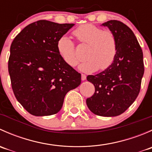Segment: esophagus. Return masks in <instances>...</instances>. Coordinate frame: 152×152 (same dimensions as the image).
Returning <instances> with one entry per match:
<instances>
[{
  "mask_svg": "<svg viewBox=\"0 0 152 152\" xmlns=\"http://www.w3.org/2000/svg\"><path fill=\"white\" fill-rule=\"evenodd\" d=\"M86 77H87V76H86L85 74H82V81L86 80Z\"/></svg>",
  "mask_w": 152,
  "mask_h": 152,
  "instance_id": "esophagus-1",
  "label": "esophagus"
}]
</instances>
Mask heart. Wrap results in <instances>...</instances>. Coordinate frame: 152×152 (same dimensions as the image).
Wrapping results in <instances>:
<instances>
[{"instance_id":"obj_1","label":"heart","mask_w":152,"mask_h":152,"mask_svg":"<svg viewBox=\"0 0 152 152\" xmlns=\"http://www.w3.org/2000/svg\"><path fill=\"white\" fill-rule=\"evenodd\" d=\"M73 35L82 44L88 45L85 58L79 69L85 73H92L99 69L104 70L111 66L118 51L115 35L110 30H104L90 23L84 24L73 31ZM57 50L64 62L74 67L79 62L73 41L62 36L57 42Z\"/></svg>"}]
</instances>
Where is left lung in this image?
I'll return each instance as SVG.
<instances>
[{"label": "left lung", "mask_w": 152, "mask_h": 152, "mask_svg": "<svg viewBox=\"0 0 152 152\" xmlns=\"http://www.w3.org/2000/svg\"><path fill=\"white\" fill-rule=\"evenodd\" d=\"M102 26L115 35L117 55L111 66L94 76H87V81L95 86V93L86 103L95 115L114 117L124 113L140 93L143 56L135 35L126 25L109 20Z\"/></svg>", "instance_id": "obj_1"}]
</instances>
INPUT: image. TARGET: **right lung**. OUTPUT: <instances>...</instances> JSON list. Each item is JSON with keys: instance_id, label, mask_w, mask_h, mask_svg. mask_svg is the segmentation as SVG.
Wrapping results in <instances>:
<instances>
[{"instance_id": "obj_1", "label": "right lung", "mask_w": 152, "mask_h": 152, "mask_svg": "<svg viewBox=\"0 0 152 152\" xmlns=\"http://www.w3.org/2000/svg\"><path fill=\"white\" fill-rule=\"evenodd\" d=\"M74 26L39 20L26 26L10 47L9 73L17 100L30 114L57 113L65 95L81 84V74L57 50L61 37Z\"/></svg>"}]
</instances>
